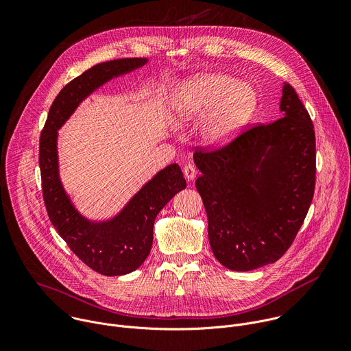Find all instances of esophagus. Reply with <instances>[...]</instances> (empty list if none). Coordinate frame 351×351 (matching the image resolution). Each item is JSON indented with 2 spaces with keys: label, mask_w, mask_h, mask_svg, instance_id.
<instances>
[{
  "label": "esophagus",
  "mask_w": 351,
  "mask_h": 351,
  "mask_svg": "<svg viewBox=\"0 0 351 351\" xmlns=\"http://www.w3.org/2000/svg\"><path fill=\"white\" fill-rule=\"evenodd\" d=\"M183 175H184V178H186V180H193L194 178H195V175H197V171H195V168L191 165V164H187V165H184V168H183Z\"/></svg>",
  "instance_id": "1"
}]
</instances>
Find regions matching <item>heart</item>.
<instances>
[{
  "instance_id": "obj_1",
  "label": "heart",
  "mask_w": 351,
  "mask_h": 351,
  "mask_svg": "<svg viewBox=\"0 0 351 351\" xmlns=\"http://www.w3.org/2000/svg\"><path fill=\"white\" fill-rule=\"evenodd\" d=\"M257 106L254 90L228 75H199L184 82L173 94L171 108L178 123L206 118L202 138L207 147L232 143L252 119Z\"/></svg>"
}]
</instances>
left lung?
I'll return each mask as SVG.
<instances>
[{
  "mask_svg": "<svg viewBox=\"0 0 351 351\" xmlns=\"http://www.w3.org/2000/svg\"><path fill=\"white\" fill-rule=\"evenodd\" d=\"M279 119L252 128L214 153H195V187L215 258L232 271L278 261L293 243L315 189L311 118L283 83Z\"/></svg>",
  "mask_w": 351,
  "mask_h": 351,
  "instance_id": "obj_1",
  "label": "left lung"
}]
</instances>
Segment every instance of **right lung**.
I'll list each match as a JSON object with an SVG mask.
<instances>
[{
    "mask_svg": "<svg viewBox=\"0 0 351 351\" xmlns=\"http://www.w3.org/2000/svg\"><path fill=\"white\" fill-rule=\"evenodd\" d=\"M147 62V58H122L83 72L56 97L40 136L38 162L49 221L87 267L106 276L130 274L145 261L153 245L156 217L186 187V180L179 165L171 164L144 183L115 217L91 221L75 207L61 182L58 130L97 88Z\"/></svg>",
    "mask_w": 351,
    "mask_h": 351,
    "instance_id": "1",
    "label": "right lung"
}]
</instances>
